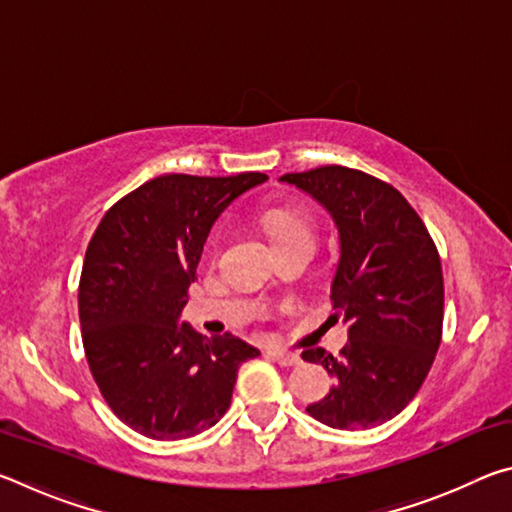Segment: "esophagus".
<instances>
[{"label": "esophagus", "instance_id": "esophagus-1", "mask_svg": "<svg viewBox=\"0 0 512 512\" xmlns=\"http://www.w3.org/2000/svg\"><path fill=\"white\" fill-rule=\"evenodd\" d=\"M268 354H271V359H273L275 363H280V366H284V368H296V366H300V363H302L300 354H296V352H287V350H271Z\"/></svg>", "mask_w": 512, "mask_h": 512}]
</instances>
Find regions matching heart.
<instances>
[{"mask_svg": "<svg viewBox=\"0 0 512 512\" xmlns=\"http://www.w3.org/2000/svg\"><path fill=\"white\" fill-rule=\"evenodd\" d=\"M262 223L268 239L273 241V246L293 237L311 239V228L305 219V214L298 210H291V207H273V210H268L262 216Z\"/></svg>", "mask_w": 512, "mask_h": 512, "instance_id": "1", "label": "heart"}]
</instances>
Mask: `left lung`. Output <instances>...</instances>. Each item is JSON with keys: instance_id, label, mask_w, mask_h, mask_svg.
Here are the masks:
<instances>
[{"instance_id": "8db88e82", "label": "left lung", "mask_w": 512, "mask_h": 512, "mask_svg": "<svg viewBox=\"0 0 512 512\" xmlns=\"http://www.w3.org/2000/svg\"><path fill=\"white\" fill-rule=\"evenodd\" d=\"M280 180L332 214L341 244L329 298L350 341L341 357L320 348L302 352L336 379L307 413L334 429L379 427L420 391L443 339L438 248L409 201L375 176L329 164Z\"/></svg>"}]
</instances>
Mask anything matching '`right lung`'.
<instances>
[{"label": "right lung", "mask_w": 512, "mask_h": 512, "mask_svg": "<svg viewBox=\"0 0 512 512\" xmlns=\"http://www.w3.org/2000/svg\"><path fill=\"white\" fill-rule=\"evenodd\" d=\"M266 173H167L110 207L85 250L79 318L103 400L153 440H183L228 411L237 370L259 350L232 334L203 336L180 311L214 221Z\"/></svg>", "instance_id": "1"}]
</instances>
